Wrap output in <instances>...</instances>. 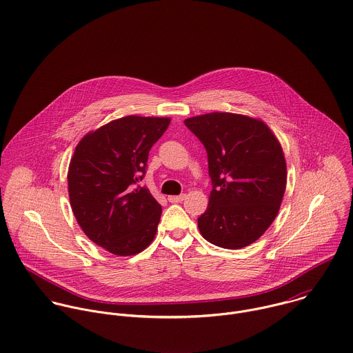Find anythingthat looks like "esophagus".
<instances>
[{"instance_id": "obj_1", "label": "esophagus", "mask_w": 353, "mask_h": 353, "mask_svg": "<svg viewBox=\"0 0 353 353\" xmlns=\"http://www.w3.org/2000/svg\"><path fill=\"white\" fill-rule=\"evenodd\" d=\"M185 197H186V194L170 196V197H168V201H170V203H181V201H183V200H185Z\"/></svg>"}]
</instances>
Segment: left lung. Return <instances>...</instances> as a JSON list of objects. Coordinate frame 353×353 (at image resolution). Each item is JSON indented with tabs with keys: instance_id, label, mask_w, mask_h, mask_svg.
Returning <instances> with one entry per match:
<instances>
[{
	"instance_id": "8db88e82",
	"label": "left lung",
	"mask_w": 353,
	"mask_h": 353,
	"mask_svg": "<svg viewBox=\"0 0 353 353\" xmlns=\"http://www.w3.org/2000/svg\"><path fill=\"white\" fill-rule=\"evenodd\" d=\"M208 154L210 204L197 219L211 243L241 249L253 243L278 215L286 189L279 141L259 119L211 112L185 120Z\"/></svg>"
}]
</instances>
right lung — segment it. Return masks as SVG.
I'll use <instances>...</instances> for the list:
<instances>
[{
  "label": "right lung",
  "mask_w": 353,
  "mask_h": 353,
  "mask_svg": "<svg viewBox=\"0 0 353 353\" xmlns=\"http://www.w3.org/2000/svg\"><path fill=\"white\" fill-rule=\"evenodd\" d=\"M170 121L117 119L88 132L75 148L67 176L72 212L85 234L114 254H137L156 235L161 205L139 182L149 150Z\"/></svg>",
  "instance_id": "add662e5"
}]
</instances>
